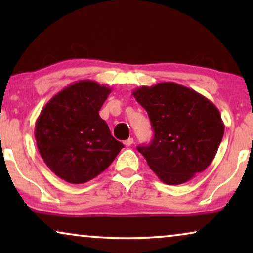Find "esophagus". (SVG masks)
Returning <instances> with one entry per match:
<instances>
[{
  "label": "esophagus",
  "instance_id": "34e87169",
  "mask_svg": "<svg viewBox=\"0 0 253 253\" xmlns=\"http://www.w3.org/2000/svg\"><path fill=\"white\" fill-rule=\"evenodd\" d=\"M132 144H133V138H129V139L124 140V145H126V146H131Z\"/></svg>",
  "mask_w": 253,
  "mask_h": 253
}]
</instances>
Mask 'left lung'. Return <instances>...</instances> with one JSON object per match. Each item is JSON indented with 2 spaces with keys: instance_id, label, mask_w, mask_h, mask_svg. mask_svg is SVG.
I'll use <instances>...</instances> for the list:
<instances>
[{
  "instance_id": "8db88e82",
  "label": "left lung",
  "mask_w": 253,
  "mask_h": 253,
  "mask_svg": "<svg viewBox=\"0 0 253 253\" xmlns=\"http://www.w3.org/2000/svg\"><path fill=\"white\" fill-rule=\"evenodd\" d=\"M146 109L154 137L137 150L162 182L190 181L212 164L224 132L219 109L193 89L176 83H159L134 89Z\"/></svg>"
}]
</instances>
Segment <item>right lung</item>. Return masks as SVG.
<instances>
[{"instance_id": "obj_1", "label": "right lung", "mask_w": 253, "mask_h": 253, "mask_svg": "<svg viewBox=\"0 0 253 253\" xmlns=\"http://www.w3.org/2000/svg\"><path fill=\"white\" fill-rule=\"evenodd\" d=\"M112 88L79 81L54 95L36 122L41 158L65 182L82 184L109 167L123 144L99 115Z\"/></svg>"}]
</instances>
